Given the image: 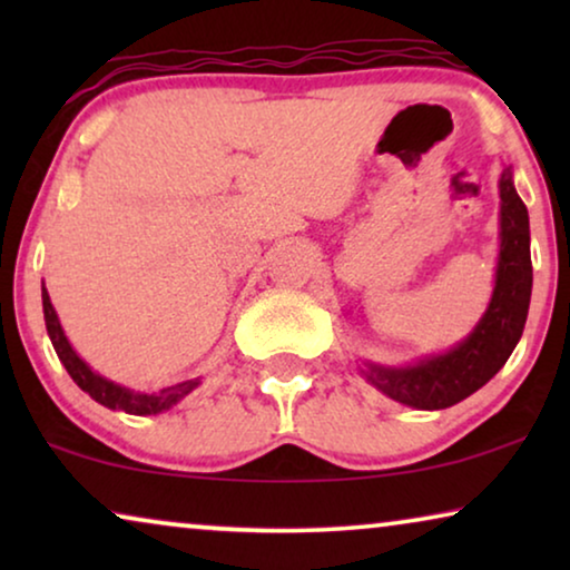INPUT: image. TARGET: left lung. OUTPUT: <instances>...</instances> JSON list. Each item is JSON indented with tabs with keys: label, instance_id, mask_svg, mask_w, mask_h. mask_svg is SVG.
I'll return each mask as SVG.
<instances>
[{
	"label": "left lung",
	"instance_id": "obj_1",
	"mask_svg": "<svg viewBox=\"0 0 570 570\" xmlns=\"http://www.w3.org/2000/svg\"><path fill=\"white\" fill-rule=\"evenodd\" d=\"M501 252L495 287L485 316L470 337L443 355L389 368L365 363V379L394 402L415 410H446L485 386L521 340L529 298H532V256H529V215L513 189L511 168L501 176Z\"/></svg>",
	"mask_w": 570,
	"mask_h": 570
}]
</instances>
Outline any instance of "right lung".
Listing matches in <instances>:
<instances>
[{
	"label": "right lung",
	"mask_w": 570,
	"mask_h": 570,
	"mask_svg": "<svg viewBox=\"0 0 570 570\" xmlns=\"http://www.w3.org/2000/svg\"><path fill=\"white\" fill-rule=\"evenodd\" d=\"M41 298H43L46 332H49L51 345H53V350H57L59 361L65 363V368L69 376H72L75 384L80 386L82 392H88L92 400L104 404V407L124 410V412H129V415H158V412L174 407V404L181 402L184 396L191 392V389L199 386V379H191V381H184V384L166 386V389H160V392L145 394V392H131V389H127V386H119V384H114V381L104 379L100 373L92 371L80 355L75 353L72 345H69V340L65 337V330H61L59 316L51 306V298H49V293H46V287H43Z\"/></svg>",
	"instance_id": "obj_1"
}]
</instances>
